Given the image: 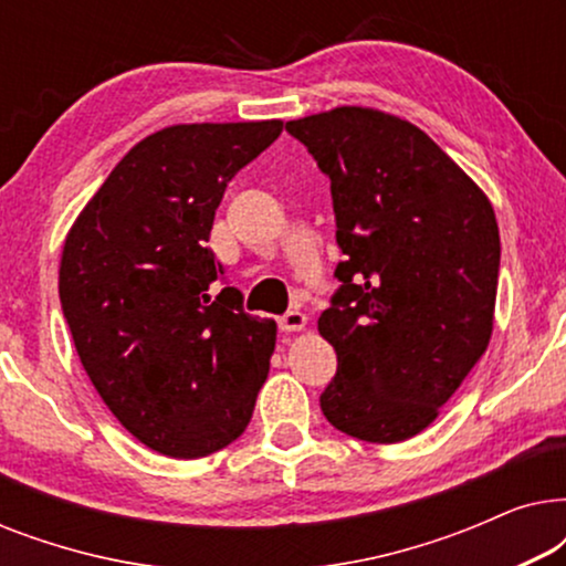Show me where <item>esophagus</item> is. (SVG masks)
<instances>
[{
  "mask_svg": "<svg viewBox=\"0 0 566 566\" xmlns=\"http://www.w3.org/2000/svg\"><path fill=\"white\" fill-rule=\"evenodd\" d=\"M277 324H281L283 332H298V329L306 327V314L293 308V312H285L281 319H277Z\"/></svg>",
  "mask_w": 566,
  "mask_h": 566,
  "instance_id": "obj_1",
  "label": "esophagus"
}]
</instances>
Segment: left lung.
<instances>
[{
  "label": "left lung",
  "mask_w": 566,
  "mask_h": 566,
  "mask_svg": "<svg viewBox=\"0 0 566 566\" xmlns=\"http://www.w3.org/2000/svg\"><path fill=\"white\" fill-rule=\"evenodd\" d=\"M329 177L339 289L319 316L337 374L319 405L368 443L422 432L492 337L500 229L476 182L397 115L335 107L289 120Z\"/></svg>",
  "instance_id": "left-lung-1"
}]
</instances>
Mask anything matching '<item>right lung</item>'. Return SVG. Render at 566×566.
<instances>
[{
    "mask_svg": "<svg viewBox=\"0 0 566 566\" xmlns=\"http://www.w3.org/2000/svg\"><path fill=\"white\" fill-rule=\"evenodd\" d=\"M283 120L190 123L138 142L69 229L64 319L92 386L130 436L172 459L227 448L250 424L275 322L221 289L208 250L239 169Z\"/></svg>",
    "mask_w": 566,
    "mask_h": 566,
    "instance_id": "1",
    "label": "right lung"
}]
</instances>
